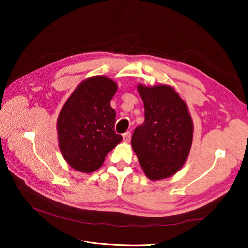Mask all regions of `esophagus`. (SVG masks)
Instances as JSON below:
<instances>
[{"label":"esophagus","instance_id":"1","mask_svg":"<svg viewBox=\"0 0 248 248\" xmlns=\"http://www.w3.org/2000/svg\"><path fill=\"white\" fill-rule=\"evenodd\" d=\"M131 137H132V135H131V133H129V132H127V133L124 134V135H123V139H124V141H125V142L131 141Z\"/></svg>","mask_w":248,"mask_h":248}]
</instances>
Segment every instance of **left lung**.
<instances>
[{
  "label": "left lung",
  "instance_id": "8db88e82",
  "mask_svg": "<svg viewBox=\"0 0 248 248\" xmlns=\"http://www.w3.org/2000/svg\"><path fill=\"white\" fill-rule=\"evenodd\" d=\"M145 122L136 127L132 147L146 176L162 180L185 164L193 140V122L184 100L172 86L138 85Z\"/></svg>",
  "mask_w": 248,
  "mask_h": 248
}]
</instances>
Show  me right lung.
Instances as JSON below:
<instances>
[{"label":"right lung","instance_id":"add662e5","mask_svg":"<svg viewBox=\"0 0 248 248\" xmlns=\"http://www.w3.org/2000/svg\"><path fill=\"white\" fill-rule=\"evenodd\" d=\"M117 85L107 76L87 78L63 106L58 120L59 148L70 167L82 173L99 169L106 155L123 140L114 132L110 100Z\"/></svg>","mask_w":248,"mask_h":248}]
</instances>
